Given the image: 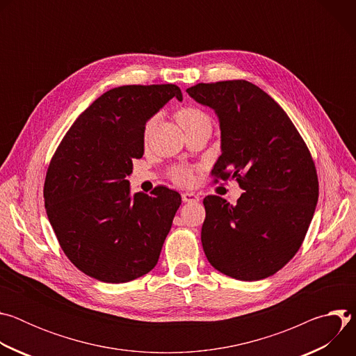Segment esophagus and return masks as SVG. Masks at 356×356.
Wrapping results in <instances>:
<instances>
[{"instance_id": "obj_1", "label": "esophagus", "mask_w": 356, "mask_h": 356, "mask_svg": "<svg viewBox=\"0 0 356 356\" xmlns=\"http://www.w3.org/2000/svg\"><path fill=\"white\" fill-rule=\"evenodd\" d=\"M181 200L184 202H197V201H200V197L195 193L186 191V193H181Z\"/></svg>"}]
</instances>
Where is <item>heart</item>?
Returning <instances> with one entry per match:
<instances>
[{"label": "heart", "instance_id": "obj_1", "mask_svg": "<svg viewBox=\"0 0 356 356\" xmlns=\"http://www.w3.org/2000/svg\"><path fill=\"white\" fill-rule=\"evenodd\" d=\"M176 120L183 129H187L202 120H209V117L197 107H183L176 111ZM152 125H154V120L147 121L145 128V138L149 135ZM172 179L180 186H191L195 181L194 170L188 166H176L172 170Z\"/></svg>", "mask_w": 356, "mask_h": 356}]
</instances>
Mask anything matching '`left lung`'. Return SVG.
I'll return each mask as SVG.
<instances>
[{"label": "left lung", "mask_w": 356, "mask_h": 356, "mask_svg": "<svg viewBox=\"0 0 356 356\" xmlns=\"http://www.w3.org/2000/svg\"><path fill=\"white\" fill-rule=\"evenodd\" d=\"M187 92L220 120L221 150L211 175L245 190L231 206L204 198L201 243L221 273L253 282L275 275L300 249L318 201L310 150L276 101L246 80L198 83Z\"/></svg>", "instance_id": "obj_1"}]
</instances>
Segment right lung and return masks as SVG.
Returning <instances> with one entry per match:
<instances>
[{"label":"right lung","instance_id":"add662e5","mask_svg":"<svg viewBox=\"0 0 356 356\" xmlns=\"http://www.w3.org/2000/svg\"><path fill=\"white\" fill-rule=\"evenodd\" d=\"M175 84L121 86L79 115L49 163L43 198L47 218L69 261L106 283L135 280L158 264L181 197L168 187L131 195L127 176L143 155L146 121Z\"/></svg>","mask_w":356,"mask_h":356}]
</instances>
